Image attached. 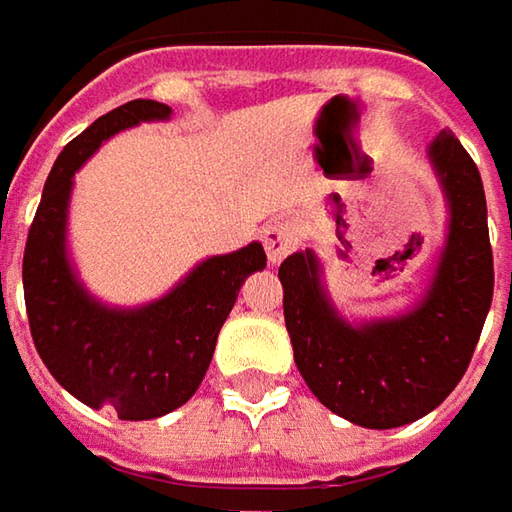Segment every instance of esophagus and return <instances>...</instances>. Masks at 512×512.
Wrapping results in <instances>:
<instances>
[{
	"mask_svg": "<svg viewBox=\"0 0 512 512\" xmlns=\"http://www.w3.org/2000/svg\"><path fill=\"white\" fill-rule=\"evenodd\" d=\"M299 242H302V225L296 219H276L262 230V245L273 265H279L287 253H293Z\"/></svg>",
	"mask_w": 512,
	"mask_h": 512,
	"instance_id": "1",
	"label": "esophagus"
}]
</instances>
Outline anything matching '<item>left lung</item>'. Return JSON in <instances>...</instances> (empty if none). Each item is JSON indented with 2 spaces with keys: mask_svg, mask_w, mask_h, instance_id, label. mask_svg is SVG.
Segmentation results:
<instances>
[{
  "mask_svg": "<svg viewBox=\"0 0 512 512\" xmlns=\"http://www.w3.org/2000/svg\"><path fill=\"white\" fill-rule=\"evenodd\" d=\"M450 210L424 296L399 316L347 322L307 247L279 267L293 359L313 396L347 422L390 430L436 410L462 382L493 302V250L482 176L442 130L427 148Z\"/></svg>",
  "mask_w": 512,
  "mask_h": 512,
  "instance_id": "8db88e82",
  "label": "left lung"
}]
</instances>
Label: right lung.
<instances>
[{"mask_svg":"<svg viewBox=\"0 0 512 512\" xmlns=\"http://www.w3.org/2000/svg\"><path fill=\"white\" fill-rule=\"evenodd\" d=\"M173 110L133 99L99 116L59 153L22 259V285L33 344L50 376L93 410H116L125 422L159 419L196 393L219 330L239 287L267 265L265 247L250 242L193 267L162 299L110 307L79 282L68 253L73 176L102 142L142 122H168Z\"/></svg>","mask_w":512,"mask_h":512,"instance_id":"1","label":"right lung"}]
</instances>
